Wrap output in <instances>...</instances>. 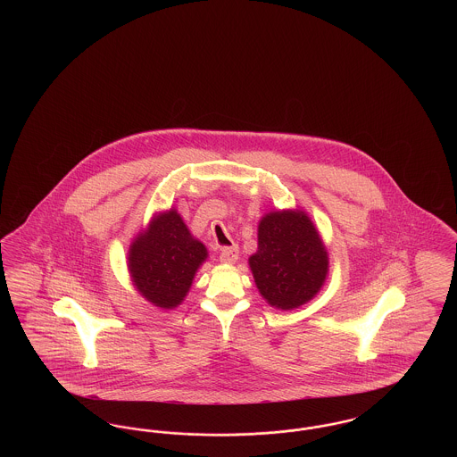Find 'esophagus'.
Segmentation results:
<instances>
[{
    "instance_id": "esophagus-1",
    "label": "esophagus",
    "mask_w": 457,
    "mask_h": 457,
    "mask_svg": "<svg viewBox=\"0 0 457 457\" xmlns=\"http://www.w3.org/2000/svg\"><path fill=\"white\" fill-rule=\"evenodd\" d=\"M219 261L222 262V263H235V262L238 261V246L233 245V246L220 248Z\"/></svg>"
}]
</instances>
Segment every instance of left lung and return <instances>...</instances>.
I'll list each match as a JSON object with an SVG mask.
<instances>
[{
    "instance_id": "obj_1",
    "label": "left lung",
    "mask_w": 457,
    "mask_h": 457,
    "mask_svg": "<svg viewBox=\"0 0 457 457\" xmlns=\"http://www.w3.org/2000/svg\"><path fill=\"white\" fill-rule=\"evenodd\" d=\"M255 284L270 306L293 310L326 283L328 255L303 211L269 212L259 222V248L248 259Z\"/></svg>"
}]
</instances>
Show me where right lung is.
I'll return each instance as SVG.
<instances>
[{
    "instance_id": "obj_1",
    "label": "right lung",
    "mask_w": 457,
    "mask_h": 457,
    "mask_svg": "<svg viewBox=\"0 0 457 457\" xmlns=\"http://www.w3.org/2000/svg\"><path fill=\"white\" fill-rule=\"evenodd\" d=\"M205 259V245L194 238L181 216L170 209L154 216L147 229L131 241L129 270L147 302L171 310L185 300Z\"/></svg>"
}]
</instances>
